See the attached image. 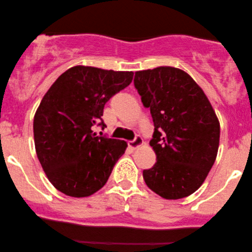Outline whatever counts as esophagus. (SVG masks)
Segmentation results:
<instances>
[{
	"instance_id": "1",
	"label": "esophagus",
	"mask_w": 252,
	"mask_h": 252,
	"mask_svg": "<svg viewBox=\"0 0 252 252\" xmlns=\"http://www.w3.org/2000/svg\"><path fill=\"white\" fill-rule=\"evenodd\" d=\"M142 145H143V139H142L140 135H136L135 139H134L133 141H129V142H128V146H129L132 149L139 148V147L142 146Z\"/></svg>"
}]
</instances>
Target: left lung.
Returning a JSON list of instances; mask_svg holds the SVG:
<instances>
[{
  "mask_svg": "<svg viewBox=\"0 0 252 252\" xmlns=\"http://www.w3.org/2000/svg\"><path fill=\"white\" fill-rule=\"evenodd\" d=\"M134 86L155 127L149 145L158 159L143 170V179L162 198L188 197L200 188L217 158L220 123L215 111L193 78L178 68L136 71Z\"/></svg>",
  "mask_w": 252,
  "mask_h": 252,
  "instance_id": "8db88e82",
  "label": "left lung"
}]
</instances>
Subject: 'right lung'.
Listing matches in <instances>:
<instances>
[{"mask_svg":"<svg viewBox=\"0 0 252 252\" xmlns=\"http://www.w3.org/2000/svg\"><path fill=\"white\" fill-rule=\"evenodd\" d=\"M133 71L75 66L52 84L33 120L35 152L48 181L69 197H89L103 188L125 153L123 140L98 136L104 105L125 89Z\"/></svg>","mask_w":252,"mask_h":252,"instance_id":"1","label":"right lung"}]
</instances>
